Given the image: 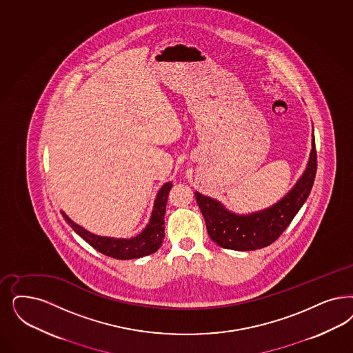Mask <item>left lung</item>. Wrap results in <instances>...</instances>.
Here are the masks:
<instances>
[{"mask_svg":"<svg viewBox=\"0 0 353 353\" xmlns=\"http://www.w3.org/2000/svg\"><path fill=\"white\" fill-rule=\"evenodd\" d=\"M316 173V142L304 176L280 202L252 215H236L225 210L218 201L195 193V199L206 221L207 232L214 243L232 250H256L279 239L291 224L310 194Z\"/></svg>","mask_w":353,"mask_h":353,"instance_id":"left-lung-1","label":"left lung"}]
</instances>
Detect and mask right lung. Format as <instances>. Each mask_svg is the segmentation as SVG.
Returning a JSON list of instances; mask_svg holds the SVG:
<instances>
[{
	"instance_id": "add662e5",
	"label": "right lung",
	"mask_w": 353,
	"mask_h": 353,
	"mask_svg": "<svg viewBox=\"0 0 353 353\" xmlns=\"http://www.w3.org/2000/svg\"><path fill=\"white\" fill-rule=\"evenodd\" d=\"M172 189V183H165L159 190L152 216L146 230L133 239H113L97 236L91 232L85 231L81 225L75 224L73 220L69 219L63 212L62 216L66 219L68 224L77 232L83 240L90 243L97 252L104 256H112L116 259H134L141 256L152 254L161 246L164 240V215L165 206L168 201V194Z\"/></svg>"
}]
</instances>
